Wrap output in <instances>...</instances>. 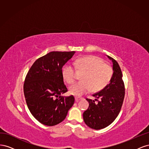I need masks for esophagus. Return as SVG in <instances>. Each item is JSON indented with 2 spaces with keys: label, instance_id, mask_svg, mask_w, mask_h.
<instances>
[{
  "label": "esophagus",
  "instance_id": "obj_1",
  "mask_svg": "<svg viewBox=\"0 0 149 149\" xmlns=\"http://www.w3.org/2000/svg\"><path fill=\"white\" fill-rule=\"evenodd\" d=\"M81 97H75V101H76V102H78L79 100H81Z\"/></svg>",
  "mask_w": 149,
  "mask_h": 149
}]
</instances>
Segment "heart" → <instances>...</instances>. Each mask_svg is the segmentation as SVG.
I'll return each mask as SVG.
<instances>
[{
	"label": "heart",
	"instance_id": "b5f03b06",
	"mask_svg": "<svg viewBox=\"0 0 149 149\" xmlns=\"http://www.w3.org/2000/svg\"><path fill=\"white\" fill-rule=\"evenodd\" d=\"M79 71L84 73L81 76L83 81L69 88V92L75 96H81L89 93L101 91L109 83L113 74L112 66L104 63L101 58L88 55L78 58L74 62ZM64 79L68 84H73L76 79V70L71 65H66L62 71Z\"/></svg>",
	"mask_w": 149,
	"mask_h": 149
}]
</instances>
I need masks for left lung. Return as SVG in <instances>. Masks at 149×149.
Masks as SVG:
<instances>
[{"label": "left lung", "mask_w": 149, "mask_h": 149, "mask_svg": "<svg viewBox=\"0 0 149 149\" xmlns=\"http://www.w3.org/2000/svg\"><path fill=\"white\" fill-rule=\"evenodd\" d=\"M112 62L113 74L109 83L101 91L94 94L95 100L86 99L89 107L83 113L85 124L90 128L99 130L109 125L119 115L125 95L124 83L120 68L114 58L107 56Z\"/></svg>", "instance_id": "obj_1"}]
</instances>
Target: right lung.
I'll return each mask as SVG.
<instances>
[{"instance_id": "add662e5", "label": "right lung", "mask_w": 149, "mask_h": 149, "mask_svg": "<svg viewBox=\"0 0 149 149\" xmlns=\"http://www.w3.org/2000/svg\"><path fill=\"white\" fill-rule=\"evenodd\" d=\"M75 52H52L36 60L26 76L24 92L34 118L48 126L63 120L74 102L73 96H60L68 91L62 68Z\"/></svg>"}]
</instances>
